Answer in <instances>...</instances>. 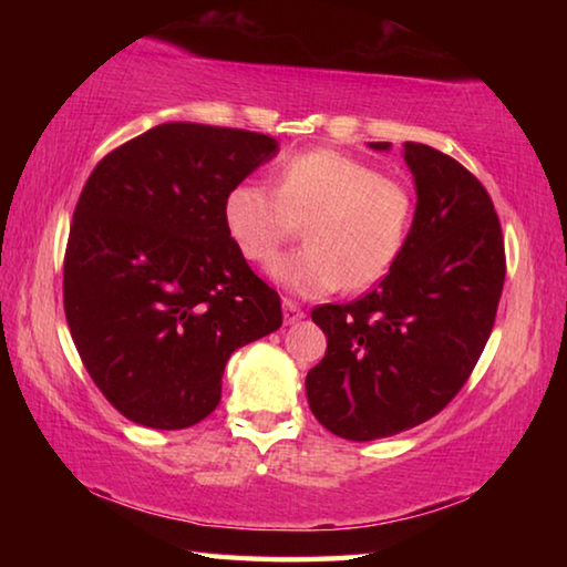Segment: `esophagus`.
Returning <instances> with one entry per match:
<instances>
[{
	"label": "esophagus",
	"instance_id": "34e87169",
	"mask_svg": "<svg viewBox=\"0 0 567 567\" xmlns=\"http://www.w3.org/2000/svg\"><path fill=\"white\" fill-rule=\"evenodd\" d=\"M282 320H285V324L300 322V320H305V310L292 300H282Z\"/></svg>",
	"mask_w": 567,
	"mask_h": 567
}]
</instances>
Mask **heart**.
I'll return each instance as SVG.
<instances>
[{
    "mask_svg": "<svg viewBox=\"0 0 567 567\" xmlns=\"http://www.w3.org/2000/svg\"><path fill=\"white\" fill-rule=\"evenodd\" d=\"M412 192L400 179L334 150L295 155L277 189L239 182L225 199V227L249 262H270L305 225V247L272 262L287 292L320 297L362 292L385 280L412 225Z\"/></svg>",
    "mask_w": 567,
    "mask_h": 567,
    "instance_id": "heart-1",
    "label": "heart"
}]
</instances>
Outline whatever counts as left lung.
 Wrapping results in <instances>:
<instances>
[{"instance_id": "left-lung-1", "label": "left lung", "mask_w": 567, "mask_h": 567, "mask_svg": "<svg viewBox=\"0 0 567 567\" xmlns=\"http://www.w3.org/2000/svg\"><path fill=\"white\" fill-rule=\"evenodd\" d=\"M402 157L417 205L400 260L360 300L312 310L328 352L307 372V402L330 433L354 443L415 427L457 395L505 282L501 219L477 177L417 142H405Z\"/></svg>"}]
</instances>
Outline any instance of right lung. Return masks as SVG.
<instances>
[{"label": "right lung", "mask_w": 567, "mask_h": 567, "mask_svg": "<svg viewBox=\"0 0 567 567\" xmlns=\"http://www.w3.org/2000/svg\"><path fill=\"white\" fill-rule=\"evenodd\" d=\"M277 150L260 132L165 122L84 185L64 315L94 385L137 425H197L219 405L229 354L282 324L280 295L225 227L229 189Z\"/></svg>", "instance_id": "1"}]
</instances>
